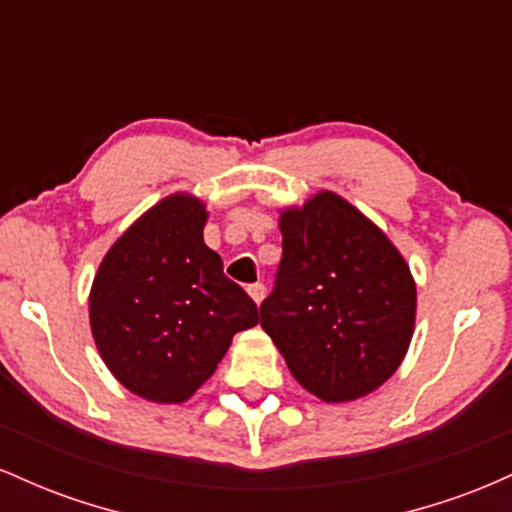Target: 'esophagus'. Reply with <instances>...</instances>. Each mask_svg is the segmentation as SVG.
I'll use <instances>...</instances> for the list:
<instances>
[{"label":"esophagus","mask_w":512,"mask_h":512,"mask_svg":"<svg viewBox=\"0 0 512 512\" xmlns=\"http://www.w3.org/2000/svg\"><path fill=\"white\" fill-rule=\"evenodd\" d=\"M248 293H250L252 301L260 305V303L264 301V284H252V286H248Z\"/></svg>","instance_id":"obj_1"}]
</instances>
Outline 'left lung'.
<instances>
[{"label": "left lung", "mask_w": 512, "mask_h": 512, "mask_svg": "<svg viewBox=\"0 0 512 512\" xmlns=\"http://www.w3.org/2000/svg\"><path fill=\"white\" fill-rule=\"evenodd\" d=\"M284 257L260 325L322 402H354L395 375L416 325V281L380 226L332 190L279 209Z\"/></svg>", "instance_id": "left-lung-1"}]
</instances>
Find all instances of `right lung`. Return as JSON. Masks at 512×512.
Returning <instances> with one entry per match:
<instances>
[{
	"mask_svg": "<svg viewBox=\"0 0 512 512\" xmlns=\"http://www.w3.org/2000/svg\"><path fill=\"white\" fill-rule=\"evenodd\" d=\"M207 219L204 199L173 192L110 245L93 276L88 320L98 354L146 402H187L233 334L257 325V305L204 243Z\"/></svg>",
	"mask_w": 512,
	"mask_h": 512,
	"instance_id": "right-lung-1",
	"label": "right lung"
}]
</instances>
